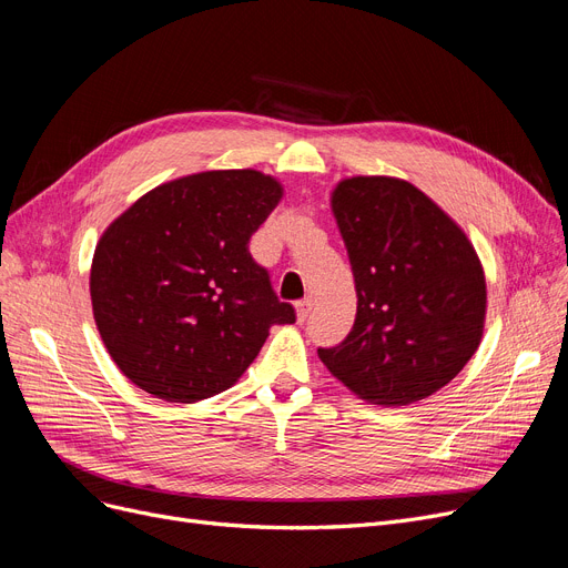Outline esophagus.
Returning <instances> with one entry per match:
<instances>
[{"mask_svg": "<svg viewBox=\"0 0 568 568\" xmlns=\"http://www.w3.org/2000/svg\"><path fill=\"white\" fill-rule=\"evenodd\" d=\"M311 308H313V300H311V297H306V300L297 302V317H300V323H304V320L308 317Z\"/></svg>", "mask_w": 568, "mask_h": 568, "instance_id": "obj_1", "label": "esophagus"}]
</instances>
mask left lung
Instances as JSON below:
<instances>
[{"label":"left lung","mask_w":568,"mask_h":568,"mask_svg":"<svg viewBox=\"0 0 568 568\" xmlns=\"http://www.w3.org/2000/svg\"><path fill=\"white\" fill-rule=\"evenodd\" d=\"M332 209L357 315L351 334L317 355L366 402H420L478 351L487 297L474 245L425 192L399 179L341 181Z\"/></svg>","instance_id":"left-lung-1"}]
</instances>
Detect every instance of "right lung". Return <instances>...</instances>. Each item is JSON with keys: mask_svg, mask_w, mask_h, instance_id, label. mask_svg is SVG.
<instances>
[{"mask_svg": "<svg viewBox=\"0 0 568 568\" xmlns=\"http://www.w3.org/2000/svg\"><path fill=\"white\" fill-rule=\"evenodd\" d=\"M281 185L253 169L164 183L97 243L90 297L109 355L158 399L190 404L227 389L271 325L297 320L248 251Z\"/></svg>", "mask_w": 568, "mask_h": 568, "instance_id": "add662e5", "label": "right lung"}]
</instances>
